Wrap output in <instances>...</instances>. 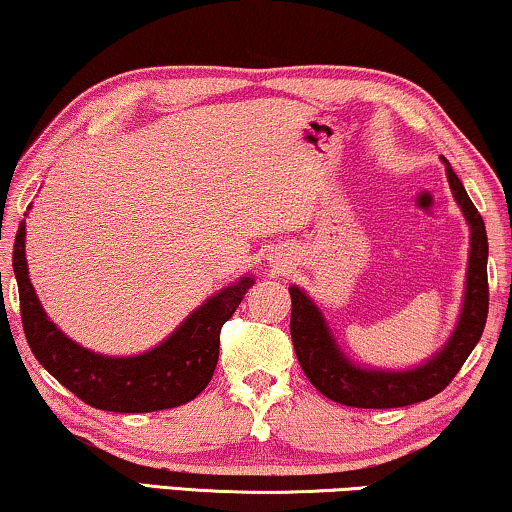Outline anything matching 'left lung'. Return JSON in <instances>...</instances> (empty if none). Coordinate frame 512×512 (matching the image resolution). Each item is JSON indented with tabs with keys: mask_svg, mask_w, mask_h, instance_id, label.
<instances>
[{
	"mask_svg": "<svg viewBox=\"0 0 512 512\" xmlns=\"http://www.w3.org/2000/svg\"><path fill=\"white\" fill-rule=\"evenodd\" d=\"M441 160L445 162L450 190L471 227V253L459 322L448 343L429 362L406 371L357 366L338 348L336 338L331 336V329L311 297H306V292L299 290L297 285L290 287V334L294 352H297L301 369H304L306 378L311 380L315 390H320L331 401L352 408H399L417 401H427L452 383V378L457 376L466 357L471 355V350L480 341L489 308L485 222H482V215L473 206L469 194H466L462 181L452 171L450 162L445 157H441Z\"/></svg>",
	"mask_w": 512,
	"mask_h": 512,
	"instance_id": "obj_1",
	"label": "left lung"
}]
</instances>
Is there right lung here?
Segmentation results:
<instances>
[{
  "label": "right lung",
  "instance_id": "add662e5",
  "mask_svg": "<svg viewBox=\"0 0 512 512\" xmlns=\"http://www.w3.org/2000/svg\"><path fill=\"white\" fill-rule=\"evenodd\" d=\"M20 318L39 364L92 408L111 413H153L192 401L211 383L220 355V329L239 308L255 280L243 276L190 313L157 348L134 357H106L78 345L43 311L27 276L25 220L13 243Z\"/></svg>",
  "mask_w": 512,
  "mask_h": 512
}]
</instances>
